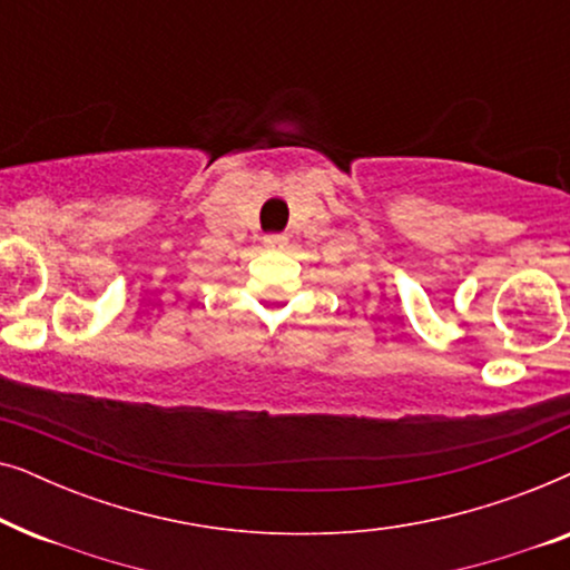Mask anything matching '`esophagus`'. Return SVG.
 Returning <instances> with one entry per match:
<instances>
[{
	"instance_id": "34e87169",
	"label": "esophagus",
	"mask_w": 570,
	"mask_h": 570,
	"mask_svg": "<svg viewBox=\"0 0 570 570\" xmlns=\"http://www.w3.org/2000/svg\"><path fill=\"white\" fill-rule=\"evenodd\" d=\"M264 246L272 248V252H279V248H287V236H267Z\"/></svg>"
}]
</instances>
